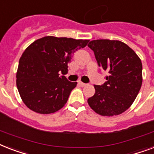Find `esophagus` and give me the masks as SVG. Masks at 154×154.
<instances>
[{"instance_id":"esophagus-1","label":"esophagus","mask_w":154,"mask_h":154,"mask_svg":"<svg viewBox=\"0 0 154 154\" xmlns=\"http://www.w3.org/2000/svg\"><path fill=\"white\" fill-rule=\"evenodd\" d=\"M78 85H79L80 86H81V87H85V86H86L87 84L83 83V82H81V81H78Z\"/></svg>"}]
</instances>
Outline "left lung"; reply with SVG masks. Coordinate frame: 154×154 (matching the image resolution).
Listing matches in <instances>:
<instances>
[{"mask_svg": "<svg viewBox=\"0 0 154 154\" xmlns=\"http://www.w3.org/2000/svg\"><path fill=\"white\" fill-rule=\"evenodd\" d=\"M88 47L94 52L98 66L108 73L103 85H94L96 92L88 99V105L100 116L122 114L133 103L142 86L141 60L121 41L97 39Z\"/></svg>", "mask_w": 154, "mask_h": 154, "instance_id": "left-lung-1", "label": "left lung"}]
</instances>
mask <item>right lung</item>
<instances>
[{
	"label": "right lung",
	"instance_id": "right-lung-1",
	"mask_svg": "<svg viewBox=\"0 0 154 154\" xmlns=\"http://www.w3.org/2000/svg\"><path fill=\"white\" fill-rule=\"evenodd\" d=\"M88 40L46 36L37 39L21 56L16 86L25 105L40 114H51L64 107L77 82L65 76L76 51Z\"/></svg>",
	"mask_w": 154,
	"mask_h": 154
}]
</instances>
